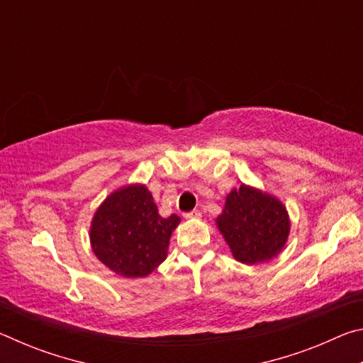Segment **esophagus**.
Masks as SVG:
<instances>
[{
  "mask_svg": "<svg viewBox=\"0 0 363 363\" xmlns=\"http://www.w3.org/2000/svg\"><path fill=\"white\" fill-rule=\"evenodd\" d=\"M201 216V213L199 210H194V211H189V213H184V218L186 219H199Z\"/></svg>",
  "mask_w": 363,
  "mask_h": 363,
  "instance_id": "1",
  "label": "esophagus"
}]
</instances>
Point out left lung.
<instances>
[{"mask_svg":"<svg viewBox=\"0 0 363 363\" xmlns=\"http://www.w3.org/2000/svg\"><path fill=\"white\" fill-rule=\"evenodd\" d=\"M232 255L243 264H257L277 256L288 238L290 219L277 199L248 186L227 195L216 219Z\"/></svg>","mask_w":363,"mask_h":363,"instance_id":"8db88e82","label":"left lung"}]
</instances>
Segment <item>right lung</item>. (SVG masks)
Instances as JSON below:
<instances>
[{
  "instance_id": "right-lung-1",
  "label": "right lung",
  "mask_w": 363,
  "mask_h": 363,
  "mask_svg": "<svg viewBox=\"0 0 363 363\" xmlns=\"http://www.w3.org/2000/svg\"><path fill=\"white\" fill-rule=\"evenodd\" d=\"M179 216L162 218L145 186L116 190L96 211L91 245L96 256L121 277H145L168 255Z\"/></svg>"
}]
</instances>
